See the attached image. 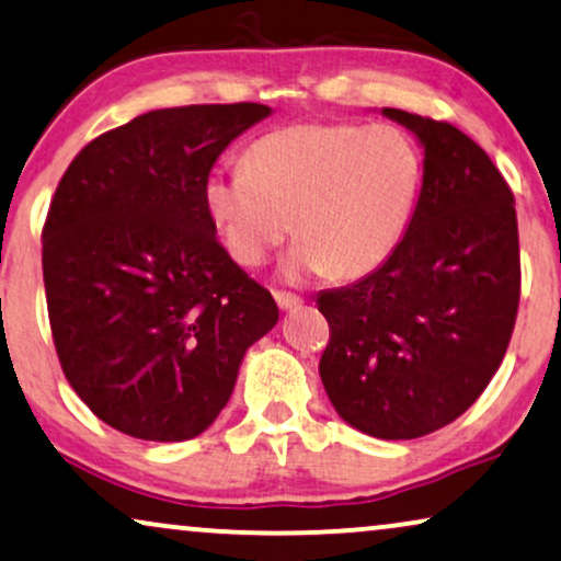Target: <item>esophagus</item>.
<instances>
[{"mask_svg":"<svg viewBox=\"0 0 561 561\" xmlns=\"http://www.w3.org/2000/svg\"><path fill=\"white\" fill-rule=\"evenodd\" d=\"M273 298H275V304H278L280 311H290L301 304V298H298L296 294H288V290H273Z\"/></svg>","mask_w":561,"mask_h":561,"instance_id":"esophagus-1","label":"esophagus"}]
</instances>
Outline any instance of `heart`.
I'll list each match as a JSON object with an SVG mask.
<instances>
[{"mask_svg":"<svg viewBox=\"0 0 561 561\" xmlns=\"http://www.w3.org/2000/svg\"><path fill=\"white\" fill-rule=\"evenodd\" d=\"M424 186V152L405 129L375 122H298L244 150V168L214 171L206 211L229 255L255 267L286 240L290 278H359L393 255Z\"/></svg>","mask_w":561,"mask_h":561,"instance_id":"1","label":"heart"}]
</instances>
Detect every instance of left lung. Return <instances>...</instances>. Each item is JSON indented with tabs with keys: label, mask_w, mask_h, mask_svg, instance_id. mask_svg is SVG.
<instances>
[{
	"label": "left lung",
	"mask_w": 561,
	"mask_h": 561,
	"mask_svg": "<svg viewBox=\"0 0 561 561\" xmlns=\"http://www.w3.org/2000/svg\"><path fill=\"white\" fill-rule=\"evenodd\" d=\"M382 114L424 145V186L393 255L317 298L329 321L319 375L350 426L416 439L462 416L503 363L520 298L518 221L511 186L472 137Z\"/></svg>",
	"instance_id": "1"
}]
</instances>
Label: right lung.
I'll return each instance as SVG.
<instances>
[{
	"label": "right lung",
	"mask_w": 561,
	"mask_h": 561,
	"mask_svg": "<svg viewBox=\"0 0 561 561\" xmlns=\"http://www.w3.org/2000/svg\"><path fill=\"white\" fill-rule=\"evenodd\" d=\"M271 106L140 114L66 168L43 225V280L66 380L104 424L148 442L206 432L252 342L278 321L271 290L217 240L204 183Z\"/></svg>",
	"instance_id": "1"
}]
</instances>
